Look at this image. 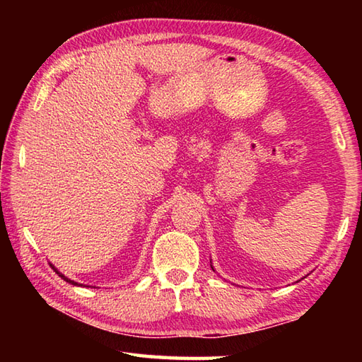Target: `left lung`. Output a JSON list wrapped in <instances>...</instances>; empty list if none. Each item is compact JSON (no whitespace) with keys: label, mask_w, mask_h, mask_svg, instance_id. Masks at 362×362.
Segmentation results:
<instances>
[{"label":"left lung","mask_w":362,"mask_h":362,"mask_svg":"<svg viewBox=\"0 0 362 362\" xmlns=\"http://www.w3.org/2000/svg\"><path fill=\"white\" fill-rule=\"evenodd\" d=\"M211 267H212V265H211ZM212 269H214V267H212Z\"/></svg>","instance_id":"left-lung-1"}]
</instances>
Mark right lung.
Segmentation results:
<instances>
[{
    "mask_svg": "<svg viewBox=\"0 0 362 362\" xmlns=\"http://www.w3.org/2000/svg\"><path fill=\"white\" fill-rule=\"evenodd\" d=\"M51 267H52V269H54V272H56V273L59 274V276H60V278H62L64 281H66V283H69V284H73V286H83V284H78V283H76V281H73V279H70V278H66V276H65V274H62V273H60V272H59V269H57L56 267H54V265H52V263H51Z\"/></svg>",
    "mask_w": 362,
    "mask_h": 362,
    "instance_id": "right-lung-1",
    "label": "right lung"
}]
</instances>
